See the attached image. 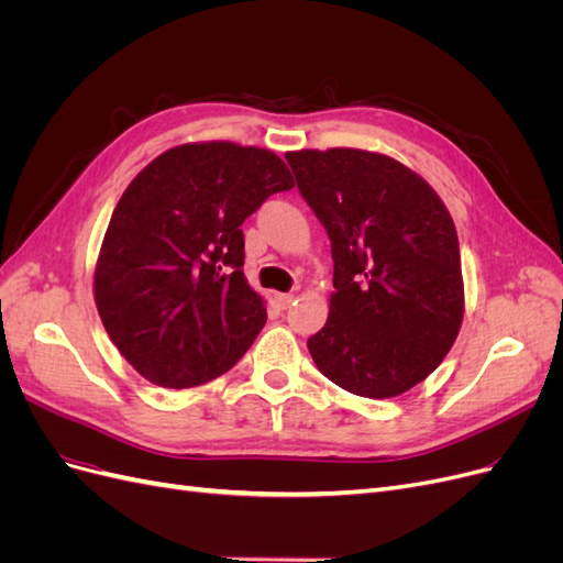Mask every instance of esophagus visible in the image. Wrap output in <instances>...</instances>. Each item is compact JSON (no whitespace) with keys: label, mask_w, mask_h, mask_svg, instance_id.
Masks as SVG:
<instances>
[{"label":"esophagus","mask_w":563,"mask_h":563,"mask_svg":"<svg viewBox=\"0 0 563 563\" xmlns=\"http://www.w3.org/2000/svg\"><path fill=\"white\" fill-rule=\"evenodd\" d=\"M291 302H294V294H277V305L282 310H286Z\"/></svg>","instance_id":"1"}]
</instances>
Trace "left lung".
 Segmentation results:
<instances>
[{
	"mask_svg": "<svg viewBox=\"0 0 563 563\" xmlns=\"http://www.w3.org/2000/svg\"><path fill=\"white\" fill-rule=\"evenodd\" d=\"M327 228L331 312L308 340L317 368L368 399L404 395L441 364L463 323L453 218L411 168L378 152H286Z\"/></svg>",
	"mask_w": 563,
	"mask_h": 563,
	"instance_id": "obj_1",
	"label": "left lung"
}]
</instances>
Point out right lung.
<instances>
[{
  "mask_svg": "<svg viewBox=\"0 0 563 563\" xmlns=\"http://www.w3.org/2000/svg\"><path fill=\"white\" fill-rule=\"evenodd\" d=\"M294 187L269 150L187 143L166 150L117 201L93 296L117 350L159 387L223 376L265 327L244 277V220Z\"/></svg>",
  "mask_w": 563,
  "mask_h": 563,
  "instance_id": "obj_1",
  "label": "right lung"
}]
</instances>
